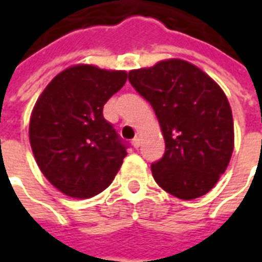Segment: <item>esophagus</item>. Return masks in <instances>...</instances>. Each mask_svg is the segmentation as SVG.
Wrapping results in <instances>:
<instances>
[{
	"label": "esophagus",
	"mask_w": 262,
	"mask_h": 262,
	"mask_svg": "<svg viewBox=\"0 0 262 262\" xmlns=\"http://www.w3.org/2000/svg\"><path fill=\"white\" fill-rule=\"evenodd\" d=\"M132 146L135 148L140 147V139H139V137H135V139L132 140Z\"/></svg>",
	"instance_id": "esophagus-1"
}]
</instances>
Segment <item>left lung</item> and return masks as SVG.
I'll return each mask as SVG.
<instances>
[{"instance_id": "1", "label": "left lung", "mask_w": 262, "mask_h": 262, "mask_svg": "<svg viewBox=\"0 0 262 262\" xmlns=\"http://www.w3.org/2000/svg\"><path fill=\"white\" fill-rule=\"evenodd\" d=\"M129 81L153 106L164 136V156L151 164L156 182L184 201L208 193L227 168L234 146L225 92L202 70L180 59L132 70Z\"/></svg>"}]
</instances>
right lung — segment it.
Here are the masks:
<instances>
[{
  "label": "right lung",
  "instance_id": "1",
  "mask_svg": "<svg viewBox=\"0 0 262 262\" xmlns=\"http://www.w3.org/2000/svg\"><path fill=\"white\" fill-rule=\"evenodd\" d=\"M126 78V71L73 66L36 101L29 123L32 151L43 176L67 196H95L119 171L127 144L102 111Z\"/></svg>",
  "mask_w": 262,
  "mask_h": 262
}]
</instances>
